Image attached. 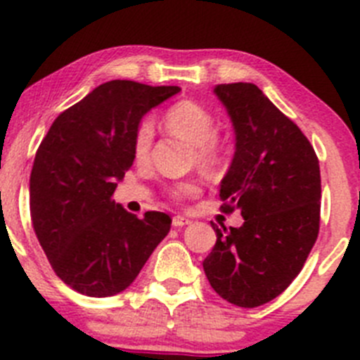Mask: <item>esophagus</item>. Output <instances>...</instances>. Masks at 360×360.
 <instances>
[{
    "label": "esophagus",
    "instance_id": "obj_1",
    "mask_svg": "<svg viewBox=\"0 0 360 360\" xmlns=\"http://www.w3.org/2000/svg\"><path fill=\"white\" fill-rule=\"evenodd\" d=\"M191 220L190 218L183 217V214H177V217L172 218V226L174 227H184V226H190Z\"/></svg>",
    "mask_w": 360,
    "mask_h": 360
}]
</instances>
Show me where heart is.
I'll use <instances>...</instances> for the list:
<instances>
[{
	"instance_id": "1",
	"label": "heart",
	"mask_w": 360,
	"mask_h": 360,
	"mask_svg": "<svg viewBox=\"0 0 360 360\" xmlns=\"http://www.w3.org/2000/svg\"><path fill=\"white\" fill-rule=\"evenodd\" d=\"M165 124L172 133L183 136L186 142L197 147V158L204 165H211L217 161V146H214V134H217V126L214 119L206 108L193 101H181L176 103L172 108L165 113ZM153 122L150 120H142L134 134V156L143 158L149 153L150 142H153ZM197 190L195 184L181 183L172 190L174 197L193 193Z\"/></svg>"
}]
</instances>
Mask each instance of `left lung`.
<instances>
[{"label":"left lung","mask_w":360,"mask_h":360,"mask_svg":"<svg viewBox=\"0 0 360 360\" xmlns=\"http://www.w3.org/2000/svg\"><path fill=\"white\" fill-rule=\"evenodd\" d=\"M233 122L236 149L220 183L224 211L243 226H221L202 266L211 288L238 307L274 300L300 274L320 231L318 156L300 127L254 83L213 90Z\"/></svg>","instance_id":"obj_1"}]
</instances>
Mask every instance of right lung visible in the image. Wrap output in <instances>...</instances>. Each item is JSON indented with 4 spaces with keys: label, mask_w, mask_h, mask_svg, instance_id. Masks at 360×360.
I'll use <instances>...</instances> for the list:
<instances>
[{
    "label": "right lung",
    "mask_w": 360,
    "mask_h": 360,
    "mask_svg": "<svg viewBox=\"0 0 360 360\" xmlns=\"http://www.w3.org/2000/svg\"><path fill=\"white\" fill-rule=\"evenodd\" d=\"M113 79L60 113L30 176V213L55 274L86 297H113L133 284L172 218L127 213L112 199L134 160V134L149 110L179 92Z\"/></svg>",
    "instance_id": "1"
}]
</instances>
